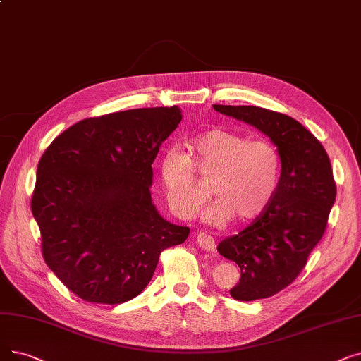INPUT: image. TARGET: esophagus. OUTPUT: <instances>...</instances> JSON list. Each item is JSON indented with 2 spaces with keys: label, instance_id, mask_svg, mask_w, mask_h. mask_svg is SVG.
<instances>
[{
  "label": "esophagus",
  "instance_id": "esophagus-1",
  "mask_svg": "<svg viewBox=\"0 0 361 361\" xmlns=\"http://www.w3.org/2000/svg\"><path fill=\"white\" fill-rule=\"evenodd\" d=\"M196 240H197V243H199V246L202 249L208 250V252H215L216 243H215V240H214V238L211 236V234H208L205 231H200V233L196 234Z\"/></svg>",
  "mask_w": 361,
  "mask_h": 361
}]
</instances>
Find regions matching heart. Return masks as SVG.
Instances as JSON below:
<instances>
[{
  "instance_id": "b5f03b06",
  "label": "heart",
  "mask_w": 361,
  "mask_h": 361,
  "mask_svg": "<svg viewBox=\"0 0 361 361\" xmlns=\"http://www.w3.org/2000/svg\"><path fill=\"white\" fill-rule=\"evenodd\" d=\"M190 149L193 161L177 149L168 150L161 161L164 189L176 215L195 218L209 196L195 169L205 181L211 180L216 196L205 211L208 223L224 224L234 215L247 221L267 209L281 176V156L273 142L215 128L197 135Z\"/></svg>"
}]
</instances>
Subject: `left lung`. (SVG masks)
<instances>
[{
    "label": "left lung",
    "instance_id": "obj_1",
    "mask_svg": "<svg viewBox=\"0 0 361 361\" xmlns=\"http://www.w3.org/2000/svg\"><path fill=\"white\" fill-rule=\"evenodd\" d=\"M214 109L254 125L281 156L279 189L267 209L216 247L240 267L239 283L230 289L234 300H262L292 283L323 238L336 197L331 161L319 140L288 115L258 106Z\"/></svg>",
    "mask_w": 361,
    "mask_h": 361
}]
</instances>
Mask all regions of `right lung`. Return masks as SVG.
<instances>
[{
    "label": "right lung",
    "instance_id": "add662e5",
    "mask_svg": "<svg viewBox=\"0 0 361 361\" xmlns=\"http://www.w3.org/2000/svg\"><path fill=\"white\" fill-rule=\"evenodd\" d=\"M181 118L177 106L88 118L44 152L30 202L42 257L81 300H133L162 250L189 238V227L159 215L150 193L152 164Z\"/></svg>",
    "mask_w": 361,
    "mask_h": 361
}]
</instances>
